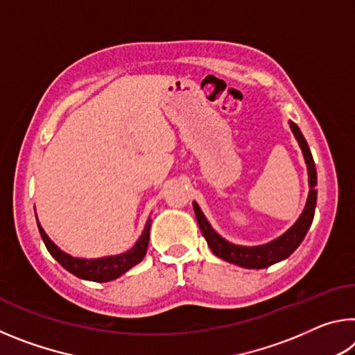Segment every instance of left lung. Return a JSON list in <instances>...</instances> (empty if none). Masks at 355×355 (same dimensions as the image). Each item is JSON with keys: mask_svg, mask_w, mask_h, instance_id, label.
Segmentation results:
<instances>
[{"mask_svg": "<svg viewBox=\"0 0 355 355\" xmlns=\"http://www.w3.org/2000/svg\"><path fill=\"white\" fill-rule=\"evenodd\" d=\"M290 128L293 131L294 137H296V141L299 142L300 150H302L304 153V159L309 171L310 191H309L307 203H305L302 214L299 216V219L294 222V225L291 228H288L284 235L275 238L271 243L254 245V248H249V245L232 244L213 230V227L209 225V222L207 220L205 216H203L199 205H197L196 202H192V207H194V213H196L197 222H199L202 235L205 236L213 254L216 257L222 258V260L238 264V266H243L248 269L268 268L271 266V264L279 263L290 257L293 252L299 248V244L304 241L305 235H307L311 222H313L315 208H316V167H315L313 156H311L307 141H305V137L302 136V133H300L297 125L291 122V120H290Z\"/></svg>", "mask_w": 355, "mask_h": 355, "instance_id": "left-lung-1", "label": "left lung"}]
</instances>
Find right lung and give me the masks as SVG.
Returning <instances> with one entry per match:
<instances>
[{
    "label": "right lung",
    "mask_w": 355,
    "mask_h": 355,
    "mask_svg": "<svg viewBox=\"0 0 355 355\" xmlns=\"http://www.w3.org/2000/svg\"><path fill=\"white\" fill-rule=\"evenodd\" d=\"M150 225H152V219H147V224L144 227L142 235L137 239L136 244L130 250L123 252L120 255L112 257H103V258H95V260H86V258H76L69 254H65L58 245L51 241L45 233L44 228L39 224L37 227L40 232V236L44 239L48 252H50L53 258H56L58 263L62 268L67 269L70 274L76 275L83 280H91V282H110L120 277L135 266V264L141 263L142 258L147 254L148 248V239H150Z\"/></svg>",
    "instance_id": "add662e5"
}]
</instances>
